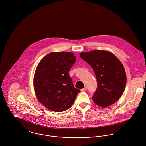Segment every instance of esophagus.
Returning a JSON list of instances; mask_svg holds the SVG:
<instances>
[{"label": "esophagus", "mask_w": 146, "mask_h": 146, "mask_svg": "<svg viewBox=\"0 0 146 146\" xmlns=\"http://www.w3.org/2000/svg\"><path fill=\"white\" fill-rule=\"evenodd\" d=\"M86 89H87V88H82V89H81V90L82 91H86Z\"/></svg>", "instance_id": "obj_1"}]
</instances>
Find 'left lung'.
<instances>
[{"mask_svg": "<svg viewBox=\"0 0 146 146\" xmlns=\"http://www.w3.org/2000/svg\"><path fill=\"white\" fill-rule=\"evenodd\" d=\"M93 69L98 87L92 95L94 102L103 108L114 104L123 94L126 84L123 65L112 52L94 50L80 54Z\"/></svg>", "mask_w": 146, "mask_h": 146, "instance_id": "1", "label": "left lung"}]
</instances>
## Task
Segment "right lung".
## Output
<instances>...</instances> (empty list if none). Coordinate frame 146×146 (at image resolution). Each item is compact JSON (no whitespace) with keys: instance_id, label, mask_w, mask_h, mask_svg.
<instances>
[{"instance_id":"right-lung-1","label":"right lung","mask_w":146,"mask_h":146,"mask_svg":"<svg viewBox=\"0 0 146 146\" xmlns=\"http://www.w3.org/2000/svg\"><path fill=\"white\" fill-rule=\"evenodd\" d=\"M76 58L73 53L51 52L41 60L34 76V88L38 100L54 112L68 110L80 92L74 88L68 72Z\"/></svg>"}]
</instances>
